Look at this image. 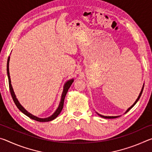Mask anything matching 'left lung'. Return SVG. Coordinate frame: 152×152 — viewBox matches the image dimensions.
<instances>
[{
	"instance_id": "8db88e82",
	"label": "left lung",
	"mask_w": 152,
	"mask_h": 152,
	"mask_svg": "<svg viewBox=\"0 0 152 152\" xmlns=\"http://www.w3.org/2000/svg\"><path fill=\"white\" fill-rule=\"evenodd\" d=\"M143 87H144V84H143V87H142V88H141V92H140V94H139V96H138V97H137V99H136V101H135V102L134 103H133L132 106H131L129 108V109H127V110H126L125 111V114L126 113H127L129 110L131 109H132V108L134 106V105L137 103V101H139V99H140V96H141V94H142V92H143ZM98 115H99L100 117H103V118H105V119H115V118H117V117H120V116H104V115H101V114H99V113H96Z\"/></svg>"
}]
</instances>
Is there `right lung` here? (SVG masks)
Returning a JSON list of instances; mask_svg holds the SVG:
<instances>
[{
	"mask_svg": "<svg viewBox=\"0 0 152 152\" xmlns=\"http://www.w3.org/2000/svg\"><path fill=\"white\" fill-rule=\"evenodd\" d=\"M9 61H10V56L8 58V60H7V75H8V79H9V89H10V92H11V96L12 99H13L14 102L16 104V106L17 107L18 109H19L20 111H21L23 113H24L25 115H27V117H29L31 119H32L33 120L37 121H39V122H48V121H52L54 119H56L60 113H61V110L63 109L64 107V99H65V96L68 92V89L70 88V86L72 85V84L74 82V78L70 79L66 82V83L64 84V89H63V92L62 94H61V100L60 102V104H59V106L58 107V109L56 110V111L53 113L52 115H51L50 117H47V118H39L35 116L32 114H31L30 113H29L27 110L25 109V108L22 106L21 104H20V102L18 101V99H17L16 95H15L13 88H12V84H11V77H10V73H9Z\"/></svg>",
	"mask_w": 152,
	"mask_h": 152,
	"instance_id": "1",
	"label": "right lung"
}]
</instances>
